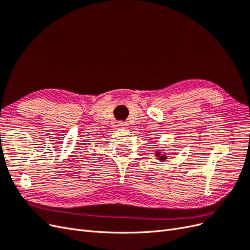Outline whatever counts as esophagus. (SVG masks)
<instances>
[{"label":"esophagus","mask_w":250,"mask_h":250,"mask_svg":"<svg viewBox=\"0 0 250 250\" xmlns=\"http://www.w3.org/2000/svg\"><path fill=\"white\" fill-rule=\"evenodd\" d=\"M118 126L121 128H127L128 127V123L127 122H123V121H120L118 123Z\"/></svg>","instance_id":"esophagus-1"}]
</instances>
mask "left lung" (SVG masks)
<instances>
[{
    "label": "left lung",
    "mask_w": 250,
    "mask_h": 250,
    "mask_svg": "<svg viewBox=\"0 0 250 250\" xmlns=\"http://www.w3.org/2000/svg\"><path fill=\"white\" fill-rule=\"evenodd\" d=\"M156 155L160 156V161H166V158H167V156H166V155H161L160 152H157Z\"/></svg>",
    "instance_id": "8db88e82"
}]
</instances>
